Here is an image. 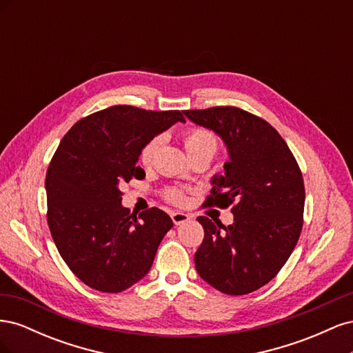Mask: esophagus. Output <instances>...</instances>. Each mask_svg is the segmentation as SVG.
Segmentation results:
<instances>
[{"label": "esophagus", "instance_id": "34e87169", "mask_svg": "<svg viewBox=\"0 0 353 353\" xmlns=\"http://www.w3.org/2000/svg\"><path fill=\"white\" fill-rule=\"evenodd\" d=\"M170 218H172L175 225H181V223H184L190 219V216L187 215V213L184 212H172V215H170Z\"/></svg>", "mask_w": 353, "mask_h": 353}]
</instances>
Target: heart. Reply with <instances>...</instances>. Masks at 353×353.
Segmentation results:
<instances>
[{"label":"heart","mask_w":353,"mask_h":353,"mask_svg":"<svg viewBox=\"0 0 353 353\" xmlns=\"http://www.w3.org/2000/svg\"><path fill=\"white\" fill-rule=\"evenodd\" d=\"M183 144L188 157L206 154L213 157L218 152V140L216 137L208 130L203 128H190L183 134ZM159 147V138H152L150 141H147L145 145L140 152V162L143 165H150L154 159V154ZM166 200L175 203V205H181L185 200V193L181 188H168L165 191Z\"/></svg>","instance_id":"1"}]
</instances>
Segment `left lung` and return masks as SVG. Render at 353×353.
Instances as JSON below:
<instances>
[{"instance_id":"1","label":"left lung","mask_w":353,"mask_h":353,"mask_svg":"<svg viewBox=\"0 0 353 353\" xmlns=\"http://www.w3.org/2000/svg\"><path fill=\"white\" fill-rule=\"evenodd\" d=\"M225 143V174L212 179L208 206L228 208L234 222L197 221L205 239L194 254L199 275L216 290L241 296L258 290L290 258L303 225L305 185L283 137L262 117L232 105L184 110Z\"/></svg>"}]
</instances>
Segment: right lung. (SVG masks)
Wrapping results in <instances>:
<instances>
[{
  "mask_svg": "<svg viewBox=\"0 0 353 353\" xmlns=\"http://www.w3.org/2000/svg\"><path fill=\"white\" fill-rule=\"evenodd\" d=\"M176 122L179 110L112 105L74 123L52 156L47 221L60 256L88 287L119 293L150 271L160 241L174 227L166 212L140 215L122 206L121 185L143 179L141 148Z\"/></svg>",
  "mask_w": 353,
  "mask_h": 353,
  "instance_id": "right-lung-1",
  "label": "right lung"
}]
</instances>
